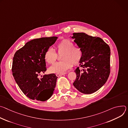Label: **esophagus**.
<instances>
[{
  "mask_svg": "<svg viewBox=\"0 0 128 128\" xmlns=\"http://www.w3.org/2000/svg\"><path fill=\"white\" fill-rule=\"evenodd\" d=\"M65 74H66V73H62V74H56V75L57 77H60V76L64 75Z\"/></svg>",
  "mask_w": 128,
  "mask_h": 128,
  "instance_id": "34e87169",
  "label": "esophagus"
}]
</instances>
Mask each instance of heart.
I'll use <instances>...</instances> for the list:
<instances>
[{"label": "heart", "instance_id": "1", "mask_svg": "<svg viewBox=\"0 0 128 128\" xmlns=\"http://www.w3.org/2000/svg\"><path fill=\"white\" fill-rule=\"evenodd\" d=\"M58 53H62V61L55 63L49 68V71L52 73L62 74L71 68L73 64H77L81 61L83 52L82 49L74 46L73 42L68 39L60 41L57 46ZM58 58V54L54 50L50 47L45 53L44 58L49 64H53Z\"/></svg>", "mask_w": 128, "mask_h": 128}]
</instances>
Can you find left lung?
Returning a JSON list of instances; mask_svg holds the SVG:
<instances>
[{
	"instance_id": "left-lung-1",
	"label": "left lung",
	"mask_w": 128,
	"mask_h": 128,
	"mask_svg": "<svg viewBox=\"0 0 128 128\" xmlns=\"http://www.w3.org/2000/svg\"><path fill=\"white\" fill-rule=\"evenodd\" d=\"M70 37L83 52L79 62L82 69L78 67L75 70L74 86L83 94L94 93L104 86L109 77L110 47L102 38L84 32L73 33Z\"/></svg>"
}]
</instances>
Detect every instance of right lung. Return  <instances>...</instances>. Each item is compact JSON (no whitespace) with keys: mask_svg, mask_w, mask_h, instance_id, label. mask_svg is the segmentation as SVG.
I'll return each instance as SVG.
<instances>
[{"mask_svg":"<svg viewBox=\"0 0 128 128\" xmlns=\"http://www.w3.org/2000/svg\"><path fill=\"white\" fill-rule=\"evenodd\" d=\"M57 36L32 40L17 51L13 58L12 72L20 90L32 100L45 101L52 96L58 77L55 74L39 76L46 70L44 58L47 49Z\"/></svg>","mask_w":128,"mask_h":128,"instance_id":"1","label":"right lung"}]
</instances>
